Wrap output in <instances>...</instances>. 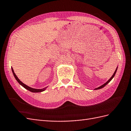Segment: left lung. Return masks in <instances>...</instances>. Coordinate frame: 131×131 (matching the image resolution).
I'll list each match as a JSON object with an SVG mask.
<instances>
[{"instance_id":"1","label":"left lung","mask_w":131,"mask_h":131,"mask_svg":"<svg viewBox=\"0 0 131 131\" xmlns=\"http://www.w3.org/2000/svg\"><path fill=\"white\" fill-rule=\"evenodd\" d=\"M117 68H118V67H117V68H116V70H115V72L113 73V75L112 76V77L108 81H107L106 83H104V84H103L102 85H101V86H100V87H99V88H96V89H95V90H99V89H102V88H103V87H105L107 84H108V83L111 81L112 80V79L114 78V76H115V74H116V72H117Z\"/></svg>"}]
</instances>
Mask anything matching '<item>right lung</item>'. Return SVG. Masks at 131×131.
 Returning a JSON list of instances; mask_svg holds the SVG:
<instances>
[{
  "label": "right lung",
  "instance_id": "add662e5",
  "mask_svg": "<svg viewBox=\"0 0 131 131\" xmlns=\"http://www.w3.org/2000/svg\"><path fill=\"white\" fill-rule=\"evenodd\" d=\"M12 72H13V75H14V76L15 77V78L16 79V81H17L18 82V83H19L20 85H21L23 88H24L25 89L29 90V91H30V92H42L43 91H45V90L46 89V88H48V87H46V88H43V89H34V88H30V87H29L28 86H27L26 85L24 84V83H23L20 80L17 76H16V75H15V73L14 71V70H13V68H12Z\"/></svg>",
  "mask_w": 131,
  "mask_h": 131
}]
</instances>
